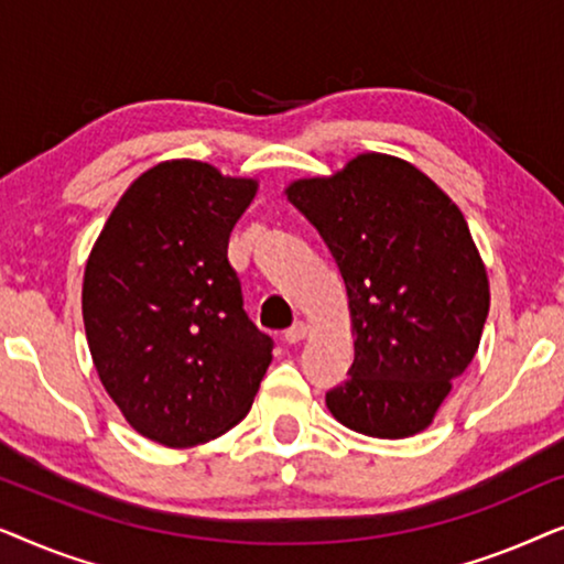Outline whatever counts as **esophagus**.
<instances>
[{"label":"esophagus","instance_id":"esophagus-1","mask_svg":"<svg viewBox=\"0 0 564 564\" xmlns=\"http://www.w3.org/2000/svg\"><path fill=\"white\" fill-rule=\"evenodd\" d=\"M307 330H311V326H307L305 321H295L288 330H284V341H288V344H300L307 336Z\"/></svg>","mask_w":564,"mask_h":564}]
</instances>
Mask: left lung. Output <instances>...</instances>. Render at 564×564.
Segmentation results:
<instances>
[{
	"label": "left lung",
	"mask_w": 564,
	"mask_h": 564,
	"mask_svg": "<svg viewBox=\"0 0 564 564\" xmlns=\"http://www.w3.org/2000/svg\"><path fill=\"white\" fill-rule=\"evenodd\" d=\"M284 195L318 228L349 295L354 365L326 392L328 411L367 436L421 434L488 318V272L465 215L421 169L375 151Z\"/></svg>",
	"instance_id": "obj_1"
}]
</instances>
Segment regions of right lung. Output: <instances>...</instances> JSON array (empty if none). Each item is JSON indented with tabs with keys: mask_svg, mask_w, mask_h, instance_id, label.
Here are the masks:
<instances>
[{
	"mask_svg": "<svg viewBox=\"0 0 564 564\" xmlns=\"http://www.w3.org/2000/svg\"><path fill=\"white\" fill-rule=\"evenodd\" d=\"M259 182L172 159L126 189L84 267L82 315L107 395L138 434L205 444L249 413L272 338L243 311L228 238Z\"/></svg>",
	"mask_w": 564,
	"mask_h": 564,
	"instance_id": "1",
	"label": "right lung"
}]
</instances>
